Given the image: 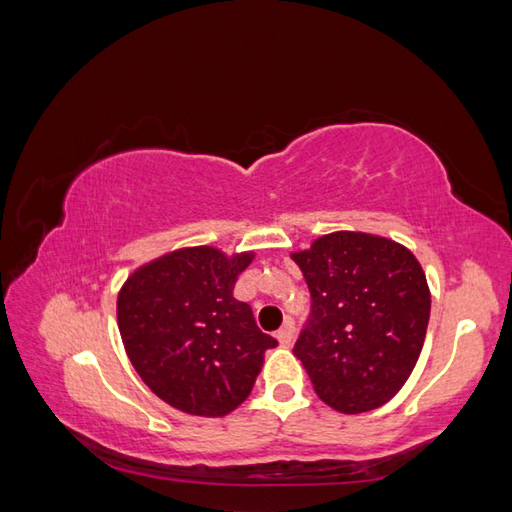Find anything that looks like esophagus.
Instances as JSON below:
<instances>
[{
	"label": "esophagus",
	"instance_id": "34e87169",
	"mask_svg": "<svg viewBox=\"0 0 512 512\" xmlns=\"http://www.w3.org/2000/svg\"><path fill=\"white\" fill-rule=\"evenodd\" d=\"M275 337H277V342L282 344V346H290V344H293V337H295V326H293V322H290V319H288V322L277 330Z\"/></svg>",
	"mask_w": 512,
	"mask_h": 512
}]
</instances>
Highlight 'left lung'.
Instances as JSON below:
<instances>
[{
	"label": "left lung",
	"instance_id": "obj_1",
	"mask_svg": "<svg viewBox=\"0 0 512 512\" xmlns=\"http://www.w3.org/2000/svg\"><path fill=\"white\" fill-rule=\"evenodd\" d=\"M313 297L293 353L317 397L346 415L390 402L422 353L430 288L410 250L382 235L335 230L290 253Z\"/></svg>",
	"mask_w": 512,
	"mask_h": 512
}]
</instances>
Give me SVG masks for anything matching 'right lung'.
I'll use <instances>...</instances> for the list:
<instances>
[{"instance_id": "add662e5", "label": "right lung", "mask_w": 512, "mask_h": 512, "mask_svg": "<svg viewBox=\"0 0 512 512\" xmlns=\"http://www.w3.org/2000/svg\"><path fill=\"white\" fill-rule=\"evenodd\" d=\"M255 250L184 246L137 266L119 288L117 326L130 364L153 393L195 417L246 402L277 342L233 297Z\"/></svg>"}]
</instances>
